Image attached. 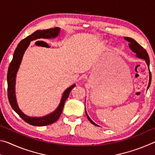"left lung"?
Listing matches in <instances>:
<instances>
[{
  "label": "left lung",
  "mask_w": 155,
  "mask_h": 155,
  "mask_svg": "<svg viewBox=\"0 0 155 155\" xmlns=\"http://www.w3.org/2000/svg\"><path fill=\"white\" fill-rule=\"evenodd\" d=\"M124 38L125 40H127V41L129 42V44H128L129 48H130L131 51H132L133 52H134L136 54V57H137L138 58L143 59L146 61V64L148 67L149 75H150V79H149V83H148V87H150V83H151V73H150V68H149V66H150V59H149V56H148V52H146V50L144 49L142 46H140V44H139L135 40H133V39L130 38H128V37H124ZM85 114H86V115H87V119L89 120V121H90L91 123V124H93L94 125H95V126H98L96 124V123H94L92 121V120L90 119V117H89V115H87V111H86V109H85Z\"/></svg>",
  "instance_id": "obj_1"
}]
</instances>
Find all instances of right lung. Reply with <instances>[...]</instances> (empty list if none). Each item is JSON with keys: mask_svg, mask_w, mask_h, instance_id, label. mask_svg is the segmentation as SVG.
I'll use <instances>...</instances> for the list:
<instances>
[{"mask_svg": "<svg viewBox=\"0 0 155 155\" xmlns=\"http://www.w3.org/2000/svg\"><path fill=\"white\" fill-rule=\"evenodd\" d=\"M60 33V28L59 27H54L52 28H49L46 30H38L36 31L31 35L27 36V38L22 40L18 44V46L15 48L14 56H13L12 61L9 64L7 72V96H8L9 102L12 109L20 115V117L26 122L33 126H38V127H42L51 124L55 122L59 118L61 115L63 109H64L65 102L68 99L70 91L72 88L75 87L76 84H74L70 87L65 90L63 94L61 102L57 107V108L54 111L48 115H46L43 117H30L25 115L18 105L16 97H15V77L19 69V67L22 61L23 55L25 52L28 48L30 42L33 40H35L37 39H50L55 38L59 35Z\"/></svg>", "mask_w": 155, "mask_h": 155, "instance_id": "obj_1", "label": "right lung"}]
</instances>
